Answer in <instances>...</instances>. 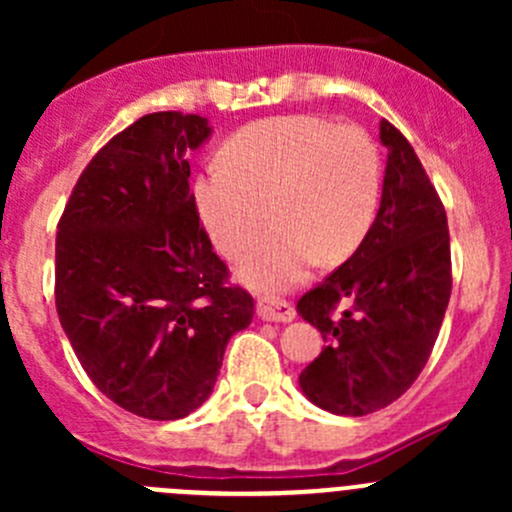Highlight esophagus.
<instances>
[{
    "label": "esophagus",
    "instance_id": "34e87169",
    "mask_svg": "<svg viewBox=\"0 0 512 512\" xmlns=\"http://www.w3.org/2000/svg\"><path fill=\"white\" fill-rule=\"evenodd\" d=\"M294 314L297 312L285 299H260L257 302V317L265 322H292Z\"/></svg>",
    "mask_w": 512,
    "mask_h": 512
}]
</instances>
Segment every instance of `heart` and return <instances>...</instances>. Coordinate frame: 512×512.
I'll return each instance as SVG.
<instances>
[{
	"label": "heart",
	"mask_w": 512,
	"mask_h": 512,
	"mask_svg": "<svg viewBox=\"0 0 512 512\" xmlns=\"http://www.w3.org/2000/svg\"><path fill=\"white\" fill-rule=\"evenodd\" d=\"M220 160L195 180V205L215 247L237 257L270 215L277 223L242 257L247 285L289 287L319 257L347 260L374 225L381 163L361 128L307 113L265 118L237 131Z\"/></svg>",
	"instance_id": "heart-1"
}]
</instances>
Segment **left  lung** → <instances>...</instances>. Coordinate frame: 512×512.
<instances>
[{"mask_svg":"<svg viewBox=\"0 0 512 512\" xmlns=\"http://www.w3.org/2000/svg\"><path fill=\"white\" fill-rule=\"evenodd\" d=\"M384 190L369 235L297 302L327 347L299 374L304 396L339 416L386 409L426 366L451 297V237L436 188L384 118ZM347 303L342 313L338 304Z\"/></svg>","mask_w":512,"mask_h":512,"instance_id":"obj_1","label":"left lung"}]
</instances>
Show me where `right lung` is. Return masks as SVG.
<instances>
[{
    "label": "right lung",
    "instance_id": "1",
    "mask_svg": "<svg viewBox=\"0 0 512 512\" xmlns=\"http://www.w3.org/2000/svg\"><path fill=\"white\" fill-rule=\"evenodd\" d=\"M198 113L138 118L91 158L56 230V312L96 389L151 421L213 391L227 339L255 314L230 282L190 195Z\"/></svg>",
    "mask_w": 512,
    "mask_h": 512
}]
</instances>
